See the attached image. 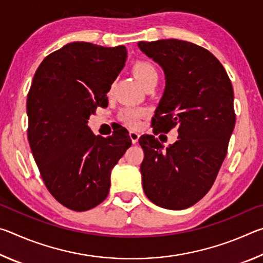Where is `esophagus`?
<instances>
[{
  "label": "esophagus",
  "mask_w": 263,
  "mask_h": 263,
  "mask_svg": "<svg viewBox=\"0 0 263 263\" xmlns=\"http://www.w3.org/2000/svg\"><path fill=\"white\" fill-rule=\"evenodd\" d=\"M139 137H140V133L139 132H136V131H130V138L133 144H136V142L139 140Z\"/></svg>",
  "instance_id": "34e87169"
}]
</instances>
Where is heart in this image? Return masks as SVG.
Here are the masks:
<instances>
[{
    "label": "heart",
    "mask_w": 263,
    "mask_h": 263,
    "mask_svg": "<svg viewBox=\"0 0 263 263\" xmlns=\"http://www.w3.org/2000/svg\"><path fill=\"white\" fill-rule=\"evenodd\" d=\"M133 74L137 78L138 81L140 82L142 87H147L149 83L153 81H158V70L154 67V65L148 61L140 60L137 61L133 65ZM146 115L144 109H126L121 114V119L124 124H126L130 127H138L140 125L141 118Z\"/></svg>",
    "instance_id": "obj_1"
}]
</instances>
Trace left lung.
Here are the masks:
<instances>
[{"mask_svg": "<svg viewBox=\"0 0 263 263\" xmlns=\"http://www.w3.org/2000/svg\"><path fill=\"white\" fill-rule=\"evenodd\" d=\"M138 46L166 77L152 119L154 135L174 127L179 132L166 151L154 136L140 137L142 188L155 205L183 210L211 189L228 153L235 124L232 83L219 60L196 44L161 39Z\"/></svg>", "mask_w": 263, "mask_h": 263, "instance_id": "8db88e82", "label": "left lung"}]
</instances>
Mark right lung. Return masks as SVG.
Masks as SVG:
<instances>
[{
    "label": "right lung",
    "instance_id": "1",
    "mask_svg": "<svg viewBox=\"0 0 263 263\" xmlns=\"http://www.w3.org/2000/svg\"><path fill=\"white\" fill-rule=\"evenodd\" d=\"M125 46L69 43L39 65L28 94V139L44 183L62 205L87 211L106 198L110 175L131 146L121 126L111 137L87 125L106 108L111 84L125 65Z\"/></svg>",
    "mask_w": 263,
    "mask_h": 263
}]
</instances>
